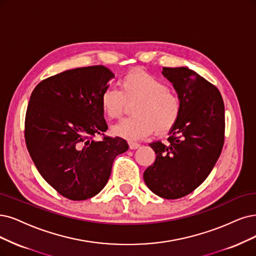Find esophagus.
I'll use <instances>...</instances> for the list:
<instances>
[{
    "mask_svg": "<svg viewBox=\"0 0 256 256\" xmlns=\"http://www.w3.org/2000/svg\"><path fill=\"white\" fill-rule=\"evenodd\" d=\"M128 146H130V150H136V148H138L140 146V144H137V142H133V141H130Z\"/></svg>",
    "mask_w": 256,
    "mask_h": 256,
    "instance_id": "obj_1",
    "label": "esophagus"
}]
</instances>
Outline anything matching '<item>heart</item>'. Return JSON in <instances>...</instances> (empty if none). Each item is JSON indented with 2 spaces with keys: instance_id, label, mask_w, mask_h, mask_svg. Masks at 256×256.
<instances>
[{
  "instance_id": "obj_1",
  "label": "heart",
  "mask_w": 256,
  "mask_h": 256,
  "mask_svg": "<svg viewBox=\"0 0 256 256\" xmlns=\"http://www.w3.org/2000/svg\"><path fill=\"white\" fill-rule=\"evenodd\" d=\"M133 117L121 120L112 132L128 140L142 139L155 130L166 134L182 115V100L155 76L144 70H132L119 81V90L106 88L100 97V106L108 119H118L128 104H134Z\"/></svg>"
}]
</instances>
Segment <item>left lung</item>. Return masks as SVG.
Wrapping results in <instances>:
<instances>
[{
    "instance_id": "1",
    "label": "left lung",
    "mask_w": 256,
    "mask_h": 256,
    "mask_svg": "<svg viewBox=\"0 0 256 256\" xmlns=\"http://www.w3.org/2000/svg\"><path fill=\"white\" fill-rule=\"evenodd\" d=\"M182 100V115L168 142L150 144L155 162L144 174L148 188L166 200L193 192L209 176L224 141V106L215 85L188 68H164Z\"/></svg>"
}]
</instances>
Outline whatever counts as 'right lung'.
Returning a JSON list of instances; mask_svg holds the SVG:
<instances>
[{
    "mask_svg": "<svg viewBox=\"0 0 256 256\" xmlns=\"http://www.w3.org/2000/svg\"><path fill=\"white\" fill-rule=\"evenodd\" d=\"M114 77L106 66H86L46 78L32 92L25 116L27 150L41 176L70 200L97 195L116 156L128 148L124 139L104 135L100 97ZM97 134L102 140H93Z\"/></svg>",
    "mask_w": 256,
    "mask_h": 256,
    "instance_id": "add662e5",
    "label": "right lung"
}]
</instances>
